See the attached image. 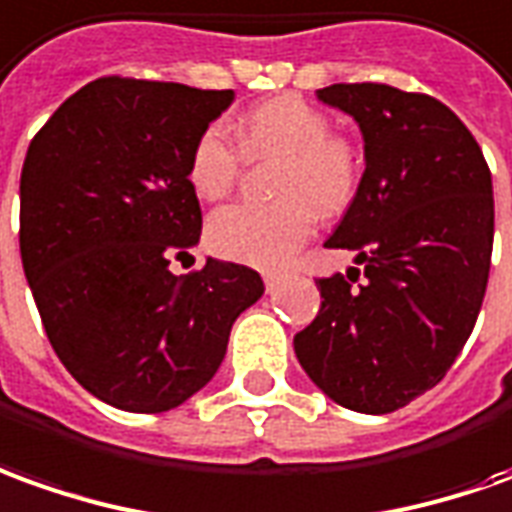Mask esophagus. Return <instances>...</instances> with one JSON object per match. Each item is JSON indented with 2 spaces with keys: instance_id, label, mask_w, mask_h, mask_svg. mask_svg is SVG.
Returning a JSON list of instances; mask_svg holds the SVG:
<instances>
[{
  "instance_id": "esophagus-1",
  "label": "esophagus",
  "mask_w": 512,
  "mask_h": 512,
  "mask_svg": "<svg viewBox=\"0 0 512 512\" xmlns=\"http://www.w3.org/2000/svg\"><path fill=\"white\" fill-rule=\"evenodd\" d=\"M264 287H267V290H276L278 284H281V273H264Z\"/></svg>"
}]
</instances>
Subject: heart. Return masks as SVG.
<instances>
[{"label": "heart", "mask_w": 512, "mask_h": 512, "mask_svg": "<svg viewBox=\"0 0 512 512\" xmlns=\"http://www.w3.org/2000/svg\"><path fill=\"white\" fill-rule=\"evenodd\" d=\"M231 142L222 125H209L189 150L186 178L203 200L234 186L242 155H278L273 203H228L209 217L214 253L253 267H281L315 231V209L340 211L357 195L362 153L348 136L331 133V116L303 97L284 94L259 102L234 122Z\"/></svg>", "instance_id": "heart-1"}]
</instances>
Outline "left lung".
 <instances>
[{"mask_svg":"<svg viewBox=\"0 0 512 512\" xmlns=\"http://www.w3.org/2000/svg\"><path fill=\"white\" fill-rule=\"evenodd\" d=\"M317 100L362 130L365 172L326 248L348 276L317 278L320 312L295 334L306 376L345 410L384 415L446 376L474 329L493 250L491 169L454 111L382 83H334Z\"/></svg>","mask_w":512,"mask_h":512,"instance_id":"1","label":"left lung"}]
</instances>
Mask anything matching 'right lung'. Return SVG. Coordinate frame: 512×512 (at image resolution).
Returning a JSON list of instances; mask_svg holds the SVG:
<instances>
[{
	"instance_id": "obj_1",
	"label": "right lung",
	"mask_w": 512,
	"mask_h": 512,
	"mask_svg": "<svg viewBox=\"0 0 512 512\" xmlns=\"http://www.w3.org/2000/svg\"><path fill=\"white\" fill-rule=\"evenodd\" d=\"M234 91L100 77L63 102L21 167L24 276L55 354L91 396L167 412L220 368L234 320L262 298L245 264L206 259L189 150Z\"/></svg>"
}]
</instances>
